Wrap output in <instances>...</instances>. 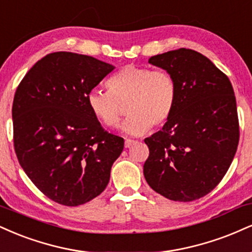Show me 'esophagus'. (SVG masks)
<instances>
[{
	"mask_svg": "<svg viewBox=\"0 0 252 252\" xmlns=\"http://www.w3.org/2000/svg\"><path fill=\"white\" fill-rule=\"evenodd\" d=\"M134 144H136V141H134V139H126V142H124V147L126 148H131Z\"/></svg>",
	"mask_w": 252,
	"mask_h": 252,
	"instance_id": "1",
	"label": "esophagus"
}]
</instances>
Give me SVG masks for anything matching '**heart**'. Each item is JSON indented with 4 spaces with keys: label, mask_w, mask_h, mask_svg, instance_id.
Masks as SVG:
<instances>
[{
    "label": "heart",
    "mask_w": 252,
    "mask_h": 252,
    "mask_svg": "<svg viewBox=\"0 0 252 252\" xmlns=\"http://www.w3.org/2000/svg\"><path fill=\"white\" fill-rule=\"evenodd\" d=\"M109 92L88 94V107L107 128H116L126 103L129 117L122 130L126 135H143L150 126H160L171 117L177 99V86L166 70L126 65L107 82Z\"/></svg>",
    "instance_id": "heart-1"
}]
</instances>
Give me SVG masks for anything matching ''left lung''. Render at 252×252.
Listing matches in <instances>:
<instances>
[{"label": "left lung", "mask_w": 252, "mask_h": 252, "mask_svg": "<svg viewBox=\"0 0 252 252\" xmlns=\"http://www.w3.org/2000/svg\"><path fill=\"white\" fill-rule=\"evenodd\" d=\"M149 63L174 76L177 99L162 130L144 139L145 181L171 201H195L222 181L237 150L231 82L208 57L186 48L150 57Z\"/></svg>", "instance_id": "left-lung-1"}]
</instances>
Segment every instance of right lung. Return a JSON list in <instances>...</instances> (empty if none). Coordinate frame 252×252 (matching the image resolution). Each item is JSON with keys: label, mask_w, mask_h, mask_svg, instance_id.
I'll return each instance as SVG.
<instances>
[{"label": "right lung", "mask_w": 252, "mask_h": 252, "mask_svg": "<svg viewBox=\"0 0 252 252\" xmlns=\"http://www.w3.org/2000/svg\"><path fill=\"white\" fill-rule=\"evenodd\" d=\"M114 65L57 51L27 72L13 103L14 147L21 166L54 202L77 207L105 189L124 139L105 131L87 96Z\"/></svg>", "instance_id": "right-lung-1"}]
</instances>
